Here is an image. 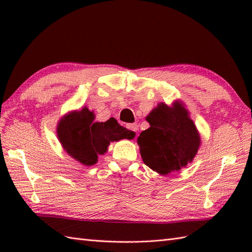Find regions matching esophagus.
Masks as SVG:
<instances>
[{
    "label": "esophagus",
    "mask_w": 252,
    "mask_h": 252,
    "mask_svg": "<svg viewBox=\"0 0 252 252\" xmlns=\"http://www.w3.org/2000/svg\"><path fill=\"white\" fill-rule=\"evenodd\" d=\"M127 129H129L130 131L134 132L135 134H137V130H138V126L136 125V123H130V125L126 126Z\"/></svg>",
    "instance_id": "1"
}]
</instances>
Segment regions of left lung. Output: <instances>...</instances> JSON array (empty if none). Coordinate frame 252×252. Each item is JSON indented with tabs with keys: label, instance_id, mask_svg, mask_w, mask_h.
I'll list each match as a JSON object with an SVG mask.
<instances>
[{
	"label": "left lung",
	"instance_id": "obj_1",
	"mask_svg": "<svg viewBox=\"0 0 252 252\" xmlns=\"http://www.w3.org/2000/svg\"><path fill=\"white\" fill-rule=\"evenodd\" d=\"M146 120L151 126L137 137L144 163L163 175L192 161L200 146V136L183 104L175 101L171 107L159 104Z\"/></svg>",
	"mask_w": 252,
	"mask_h": 252
}]
</instances>
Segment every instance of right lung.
<instances>
[{
	"instance_id": "1",
	"label": "right lung",
	"mask_w": 252,
	"mask_h": 252,
	"mask_svg": "<svg viewBox=\"0 0 252 252\" xmlns=\"http://www.w3.org/2000/svg\"><path fill=\"white\" fill-rule=\"evenodd\" d=\"M93 111L87 107L63 116L57 126V136L69 156L84 165L97 162L110 142L132 140L135 133L121 126L115 118L106 122H95Z\"/></svg>"
}]
</instances>
